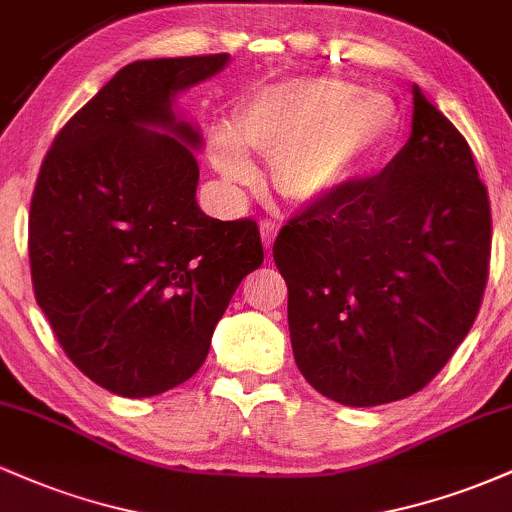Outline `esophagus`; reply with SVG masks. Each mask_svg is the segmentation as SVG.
<instances>
[{
  "label": "esophagus",
  "mask_w": 512,
  "mask_h": 512,
  "mask_svg": "<svg viewBox=\"0 0 512 512\" xmlns=\"http://www.w3.org/2000/svg\"><path fill=\"white\" fill-rule=\"evenodd\" d=\"M276 231H279V228H276V223H272V221H262L260 223V236H262V243H264V250H272V245H274V238H276Z\"/></svg>",
  "instance_id": "34e87169"
}]
</instances>
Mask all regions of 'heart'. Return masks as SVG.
Masks as SVG:
<instances>
[{"label": "heart", "instance_id": "b5f03b06", "mask_svg": "<svg viewBox=\"0 0 512 512\" xmlns=\"http://www.w3.org/2000/svg\"><path fill=\"white\" fill-rule=\"evenodd\" d=\"M392 125L395 108L383 93L308 76L257 88L240 103L236 129L223 122L211 127L207 149L214 168L233 185L257 180L248 148L274 158L276 192L298 207H317L385 149Z\"/></svg>", "mask_w": 512, "mask_h": 512}]
</instances>
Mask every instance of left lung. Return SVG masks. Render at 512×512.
I'll return each instance as SVG.
<instances>
[{
	"label": "left lung",
	"instance_id": "8db88e82",
	"mask_svg": "<svg viewBox=\"0 0 512 512\" xmlns=\"http://www.w3.org/2000/svg\"><path fill=\"white\" fill-rule=\"evenodd\" d=\"M378 175L293 216L274 243L296 366L320 395L378 407L426 387L477 320L491 209L469 144L421 93Z\"/></svg>",
	"mask_w": 512,
	"mask_h": 512
}]
</instances>
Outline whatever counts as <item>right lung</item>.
Listing matches in <instances>:
<instances>
[{
    "mask_svg": "<svg viewBox=\"0 0 512 512\" xmlns=\"http://www.w3.org/2000/svg\"><path fill=\"white\" fill-rule=\"evenodd\" d=\"M231 57L127 64L60 129L28 216L35 301L64 354L120 397L185 383L264 260L252 219L197 204L202 132L175 98Z\"/></svg>",
    "mask_w": 512,
    "mask_h": 512,
    "instance_id": "1",
    "label": "right lung"
}]
</instances>
